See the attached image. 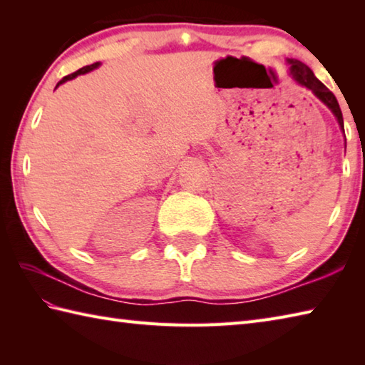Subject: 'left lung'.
I'll return each instance as SVG.
<instances>
[{
    "instance_id": "8db88e82",
    "label": "left lung",
    "mask_w": 365,
    "mask_h": 365,
    "mask_svg": "<svg viewBox=\"0 0 365 365\" xmlns=\"http://www.w3.org/2000/svg\"><path fill=\"white\" fill-rule=\"evenodd\" d=\"M289 64H290V75L293 76V78L297 80L299 84H302V86L311 89L314 94L319 97L332 113H334V115L339 120V125L344 128L342 111H340V106H339L336 96L332 94V92L327 86H324V84L319 78H317L314 72L304 63H301V61H298V59H289Z\"/></svg>"
}]
</instances>
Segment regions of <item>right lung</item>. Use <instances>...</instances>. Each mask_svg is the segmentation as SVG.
Listing matches in <instances>:
<instances>
[{
  "label": "right lung",
  "mask_w": 365,
  "mask_h": 365,
  "mask_svg": "<svg viewBox=\"0 0 365 365\" xmlns=\"http://www.w3.org/2000/svg\"><path fill=\"white\" fill-rule=\"evenodd\" d=\"M96 67H98V63H94V64H91V66H86V67H83V68H80V71H76V72H73V73H71V75H67V76H64L63 80H61L58 84H56V88L59 86V84H63V83H66L67 80H72V78H75L76 75H81V73H86V72H91V71H94Z\"/></svg>",
  "instance_id": "add662e5"
}]
</instances>
